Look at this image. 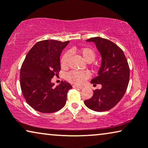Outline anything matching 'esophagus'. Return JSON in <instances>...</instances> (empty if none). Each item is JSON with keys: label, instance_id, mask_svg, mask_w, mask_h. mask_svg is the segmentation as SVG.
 I'll use <instances>...</instances> for the list:
<instances>
[{"label": "esophagus", "instance_id": "esophagus-1", "mask_svg": "<svg viewBox=\"0 0 148 148\" xmlns=\"http://www.w3.org/2000/svg\"><path fill=\"white\" fill-rule=\"evenodd\" d=\"M73 88H79V89H82V88H83L82 87H81V86H77V85H73Z\"/></svg>", "mask_w": 148, "mask_h": 148}]
</instances>
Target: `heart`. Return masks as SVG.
Wrapping results in <instances>:
<instances>
[{
  "mask_svg": "<svg viewBox=\"0 0 148 148\" xmlns=\"http://www.w3.org/2000/svg\"><path fill=\"white\" fill-rule=\"evenodd\" d=\"M75 51V49L73 48L70 50L71 52H73ZM78 52L81 54L83 58L88 62H92L95 60L96 58V52L93 49L90 47H83L79 49ZM70 58V53H64L60 59V64L62 68H66L69 64V60ZM90 73L88 71H72L69 72L66 74V79L67 81L71 83L77 84V85H81L85 82V80L89 78Z\"/></svg>",
  "mask_w": 148,
  "mask_h": 148,
  "instance_id": "heart-1",
  "label": "heart"
}]
</instances>
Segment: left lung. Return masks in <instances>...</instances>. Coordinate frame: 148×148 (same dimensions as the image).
I'll use <instances>...</instances> for the list:
<instances>
[{
    "label": "left lung",
    "mask_w": 148,
    "mask_h": 148,
    "mask_svg": "<svg viewBox=\"0 0 148 148\" xmlns=\"http://www.w3.org/2000/svg\"><path fill=\"white\" fill-rule=\"evenodd\" d=\"M86 41L94 42L102 57L98 75L91 80L94 85L101 84V89L94 91L86 106L95 112H105L118 104L127 89L130 69L125 55L116 44L103 38L92 37Z\"/></svg>",
    "instance_id": "8db88e82"
}]
</instances>
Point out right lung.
<instances>
[{
  "label": "right lung",
  "mask_w": 148,
  "mask_h": 148,
  "mask_svg": "<svg viewBox=\"0 0 148 148\" xmlns=\"http://www.w3.org/2000/svg\"><path fill=\"white\" fill-rule=\"evenodd\" d=\"M69 41L44 40L30 49L20 69V86L25 100L36 111L49 114L66 104L69 83L62 81L54 88L51 79L60 71V56Z\"/></svg>",
  "instance_id": "add662e5"
}]
</instances>
